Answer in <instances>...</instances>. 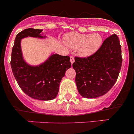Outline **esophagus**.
I'll use <instances>...</instances> for the list:
<instances>
[{
    "label": "esophagus",
    "mask_w": 134,
    "mask_h": 134,
    "mask_svg": "<svg viewBox=\"0 0 134 134\" xmlns=\"http://www.w3.org/2000/svg\"><path fill=\"white\" fill-rule=\"evenodd\" d=\"M70 62L72 64H73L74 62V57L73 56H71L70 57Z\"/></svg>",
    "instance_id": "34e87169"
}]
</instances>
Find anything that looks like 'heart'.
Returning a JSON list of instances; mask_svg holds the SVG:
<instances>
[{
	"label": "heart",
	"mask_w": 134,
	"mask_h": 134,
	"mask_svg": "<svg viewBox=\"0 0 134 134\" xmlns=\"http://www.w3.org/2000/svg\"><path fill=\"white\" fill-rule=\"evenodd\" d=\"M66 44L72 49H78L79 54L87 57L93 54L99 49L102 43V38L99 34H81L72 32L64 37Z\"/></svg>",
	"instance_id": "1"
}]
</instances>
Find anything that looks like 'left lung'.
Instances as JSON below:
<instances>
[{"instance_id":"left-lung-1","label":"left lung","mask_w":134,"mask_h":134,"mask_svg":"<svg viewBox=\"0 0 134 134\" xmlns=\"http://www.w3.org/2000/svg\"><path fill=\"white\" fill-rule=\"evenodd\" d=\"M72 66L76 83L83 97L96 98L106 94L118 79L122 63L116 34L108 37L95 53L87 57H75Z\"/></svg>"}]
</instances>
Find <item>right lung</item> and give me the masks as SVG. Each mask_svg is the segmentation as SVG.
I'll return each mask as SVG.
<instances>
[{
  "label": "right lung",
  "instance_id": "1",
  "mask_svg": "<svg viewBox=\"0 0 134 134\" xmlns=\"http://www.w3.org/2000/svg\"><path fill=\"white\" fill-rule=\"evenodd\" d=\"M42 30L27 28L17 34L12 47L11 68L21 90L35 99L49 100L57 97L65 72L71 67L68 56L54 54L39 66H31L24 60L20 41L26 37L43 38Z\"/></svg>",
  "mask_w": 134,
  "mask_h": 134
}]
</instances>
